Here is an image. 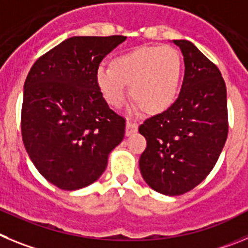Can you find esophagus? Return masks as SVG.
I'll list each match as a JSON object with an SVG mask.
<instances>
[{
    "label": "esophagus",
    "instance_id": "1",
    "mask_svg": "<svg viewBox=\"0 0 248 248\" xmlns=\"http://www.w3.org/2000/svg\"><path fill=\"white\" fill-rule=\"evenodd\" d=\"M137 129H138V124H136V122L127 121V124H126V136L133 135V133L137 132Z\"/></svg>",
    "mask_w": 248,
    "mask_h": 248
}]
</instances>
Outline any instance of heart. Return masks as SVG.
Here are the masks:
<instances>
[{
	"instance_id": "heart-1",
	"label": "heart",
	"mask_w": 248,
	"mask_h": 248,
	"mask_svg": "<svg viewBox=\"0 0 248 248\" xmlns=\"http://www.w3.org/2000/svg\"><path fill=\"white\" fill-rule=\"evenodd\" d=\"M183 58L170 46H140L116 55L111 68L99 66L95 80L105 101L115 108L131 99L148 115L168 110L179 95Z\"/></svg>"
}]
</instances>
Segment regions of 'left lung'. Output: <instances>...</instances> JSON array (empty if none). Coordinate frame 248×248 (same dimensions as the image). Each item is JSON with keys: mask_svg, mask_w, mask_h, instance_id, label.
<instances>
[{"mask_svg": "<svg viewBox=\"0 0 248 248\" xmlns=\"http://www.w3.org/2000/svg\"><path fill=\"white\" fill-rule=\"evenodd\" d=\"M173 43L185 64L179 96L138 128L147 140L140 174L153 190L170 196L190 191L209 175L229 132L226 85L218 68L191 42Z\"/></svg>", "mask_w": 248, "mask_h": 248, "instance_id": "1", "label": "left lung"}]
</instances>
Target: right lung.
I'll list each match as a JSON object with an SVG mask.
<instances>
[{"mask_svg":"<svg viewBox=\"0 0 248 248\" xmlns=\"http://www.w3.org/2000/svg\"><path fill=\"white\" fill-rule=\"evenodd\" d=\"M124 35L71 37L42 55L27 75L21 129L38 171L63 190L96 182L126 121L108 108L96 85L101 60Z\"/></svg>","mask_w":248,"mask_h":248,"instance_id":"obj_1","label":"right lung"}]
</instances>
